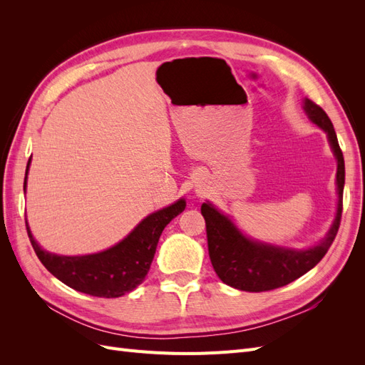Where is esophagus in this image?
<instances>
[{
    "label": "esophagus",
    "instance_id": "34e87169",
    "mask_svg": "<svg viewBox=\"0 0 365 365\" xmlns=\"http://www.w3.org/2000/svg\"><path fill=\"white\" fill-rule=\"evenodd\" d=\"M197 193H201V192H197Z\"/></svg>",
    "mask_w": 365,
    "mask_h": 365
}]
</instances>
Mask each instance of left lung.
I'll use <instances>...</instances> for the list:
<instances>
[{"label":"left lung","instance_id":"1","mask_svg":"<svg viewBox=\"0 0 365 365\" xmlns=\"http://www.w3.org/2000/svg\"><path fill=\"white\" fill-rule=\"evenodd\" d=\"M303 109L312 123L322 128L327 134L330 148H332L338 163V207L334 224L326 237L312 248H282L244 236L231 222V219L220 213L210 202H204L201 205V213L205 219L210 260H212L217 277L231 288L248 292H263L282 288L311 271L324 257L338 233L346 178L344 157L339 149L332 121L324 113V109L309 98L303 101Z\"/></svg>","mask_w":365,"mask_h":365}]
</instances>
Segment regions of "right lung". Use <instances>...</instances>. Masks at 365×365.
<instances>
[{"label":"right lung","mask_w":365,"mask_h":365,"mask_svg":"<svg viewBox=\"0 0 365 365\" xmlns=\"http://www.w3.org/2000/svg\"><path fill=\"white\" fill-rule=\"evenodd\" d=\"M30 160L26 169L24 193ZM184 208L185 201L178 200L175 204L143 219L117 245L88 256H58L42 250L31 236L27 219L26 227L38 259L58 280L83 294L115 298L134 291L143 283L155 256L164 227L182 213Z\"/></svg>","instance_id":"right-lung-1"}]
</instances>
